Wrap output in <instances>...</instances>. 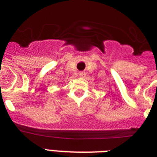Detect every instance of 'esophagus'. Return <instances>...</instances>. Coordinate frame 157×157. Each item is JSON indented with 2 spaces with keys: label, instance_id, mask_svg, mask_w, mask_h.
Wrapping results in <instances>:
<instances>
[{
  "label": "esophagus",
  "instance_id": "obj_1",
  "mask_svg": "<svg viewBox=\"0 0 157 157\" xmlns=\"http://www.w3.org/2000/svg\"><path fill=\"white\" fill-rule=\"evenodd\" d=\"M79 76H81V77H85L86 73L84 71H80L79 72Z\"/></svg>",
  "mask_w": 157,
  "mask_h": 157
}]
</instances>
